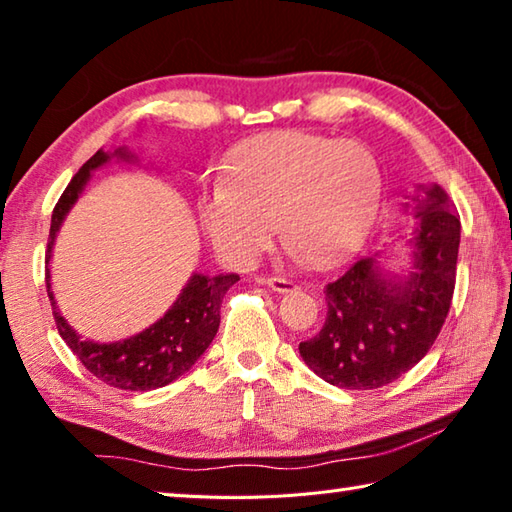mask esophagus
Here are the masks:
<instances>
[{
	"label": "esophagus",
	"instance_id": "34e87169",
	"mask_svg": "<svg viewBox=\"0 0 512 512\" xmlns=\"http://www.w3.org/2000/svg\"><path fill=\"white\" fill-rule=\"evenodd\" d=\"M264 284H266L268 288H273V291H277V293H288V291H295V288H297L295 282L286 280V277H277V275L266 277Z\"/></svg>",
	"mask_w": 512,
	"mask_h": 512
}]
</instances>
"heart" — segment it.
<instances>
[{"instance_id":"heart-1","label":"heart","mask_w":512,"mask_h":512,"mask_svg":"<svg viewBox=\"0 0 512 512\" xmlns=\"http://www.w3.org/2000/svg\"><path fill=\"white\" fill-rule=\"evenodd\" d=\"M380 199L383 170L367 145L282 129L241 141L197 212L230 264H253L277 226L282 244L306 264L331 268L365 244Z\"/></svg>"}]
</instances>
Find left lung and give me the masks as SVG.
Wrapping results in <instances>:
<instances>
[{
	"label": "left lung",
	"mask_w": 512,
	"mask_h": 512,
	"mask_svg": "<svg viewBox=\"0 0 512 512\" xmlns=\"http://www.w3.org/2000/svg\"><path fill=\"white\" fill-rule=\"evenodd\" d=\"M416 201L407 275L383 271L378 253L351 264L324 288L327 320L300 342V356L329 385L378 389L421 360L448 318L461 224L439 185Z\"/></svg>",
	"instance_id": "8db88e82"
}]
</instances>
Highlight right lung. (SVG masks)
Wrapping results in <instances>:
<instances>
[{"mask_svg": "<svg viewBox=\"0 0 512 512\" xmlns=\"http://www.w3.org/2000/svg\"><path fill=\"white\" fill-rule=\"evenodd\" d=\"M111 159L136 161V156L129 154L127 147H118L114 152L98 150L80 167L78 174L67 185V190L62 192L60 201L55 203L49 244H46V293H49L53 318L62 340L76 353L87 371L109 387L129 389V392H150V389L170 385L172 380L190 371L194 362L203 356V351L210 347L219 329L221 302H224L228 288L239 280V275L226 273L208 277L194 273L163 318L127 340L94 342L76 333V329L62 318L51 291V250L64 217L69 215L73 203L85 190L91 172Z\"/></svg>", "mask_w": 512, "mask_h": 512, "instance_id": "add662e5", "label": "right lung"}]
</instances>
